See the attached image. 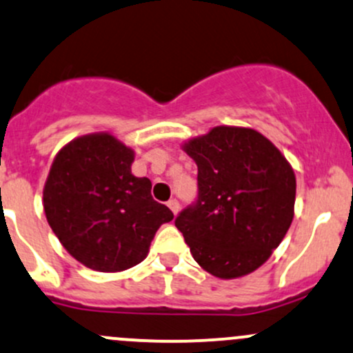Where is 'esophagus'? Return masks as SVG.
<instances>
[{
	"instance_id": "esophagus-1",
	"label": "esophagus",
	"mask_w": 353,
	"mask_h": 353,
	"mask_svg": "<svg viewBox=\"0 0 353 353\" xmlns=\"http://www.w3.org/2000/svg\"><path fill=\"white\" fill-rule=\"evenodd\" d=\"M168 206L170 208V211H172L174 214H177V212H179V201L177 199H170L168 203Z\"/></svg>"
}]
</instances>
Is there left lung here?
<instances>
[{
    "label": "left lung",
    "instance_id": "1",
    "mask_svg": "<svg viewBox=\"0 0 353 353\" xmlns=\"http://www.w3.org/2000/svg\"><path fill=\"white\" fill-rule=\"evenodd\" d=\"M199 194L176 218L192 258L212 276L253 273L283 241L295 216L296 179L276 145L250 127L218 125L183 144Z\"/></svg>",
    "mask_w": 353,
    "mask_h": 353
}]
</instances>
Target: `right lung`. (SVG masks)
<instances>
[{"label":"right lung","mask_w":353,"mask_h":353,"mask_svg":"<svg viewBox=\"0 0 353 353\" xmlns=\"http://www.w3.org/2000/svg\"><path fill=\"white\" fill-rule=\"evenodd\" d=\"M135 152L108 132L70 141L53 159L43 188L50 228L87 268L117 273L144 261L150 241L172 211L135 177Z\"/></svg>","instance_id":"right-lung-1"}]
</instances>
